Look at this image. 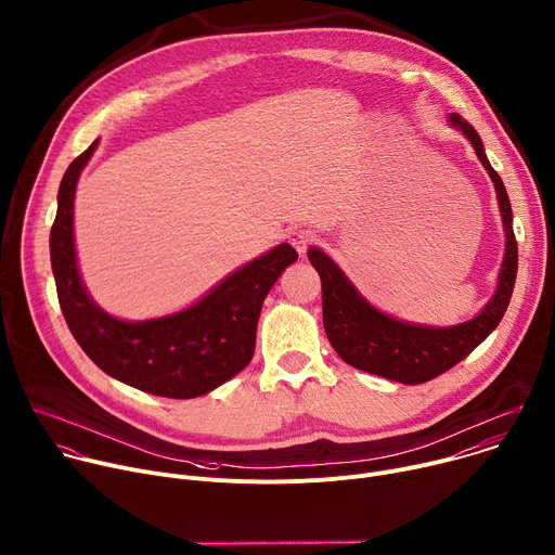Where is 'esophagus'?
I'll return each mask as SVG.
<instances>
[{
    "label": "esophagus",
    "mask_w": 555,
    "mask_h": 555,
    "mask_svg": "<svg viewBox=\"0 0 555 555\" xmlns=\"http://www.w3.org/2000/svg\"><path fill=\"white\" fill-rule=\"evenodd\" d=\"M288 241H291V245L297 249V254L304 256V254L308 251V247L312 245L314 234H312L310 230H293V232L288 234Z\"/></svg>",
    "instance_id": "obj_1"
}]
</instances>
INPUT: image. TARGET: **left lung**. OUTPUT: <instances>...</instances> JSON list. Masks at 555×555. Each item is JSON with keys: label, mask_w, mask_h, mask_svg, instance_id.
I'll return each mask as SVG.
<instances>
[{"label": "left lung", "mask_w": 555, "mask_h": 555, "mask_svg": "<svg viewBox=\"0 0 555 555\" xmlns=\"http://www.w3.org/2000/svg\"><path fill=\"white\" fill-rule=\"evenodd\" d=\"M451 125L464 131L475 146L479 162L492 177L507 236L499 288L490 304L473 321L453 327L402 323L370 306L348 282L341 269L323 251H308V260L321 275L323 327L332 348L348 365L404 385L433 380L464 361L503 319L518 271V245L512 228V205L505 185L499 172L490 166L479 133L457 114L451 116Z\"/></svg>", "instance_id": "1"}]
</instances>
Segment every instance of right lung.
Segmentation results:
<instances>
[{"instance_id": "obj_1", "label": "right lung", "mask_w": 555, "mask_h": 555, "mask_svg": "<svg viewBox=\"0 0 555 555\" xmlns=\"http://www.w3.org/2000/svg\"><path fill=\"white\" fill-rule=\"evenodd\" d=\"M98 140L63 175L50 232L59 304L74 339L108 376L164 398H196L245 370L256 350L262 301L282 271L297 260L280 245L220 282L194 306L162 319L120 321L98 308L82 288L74 251V192Z\"/></svg>"}]
</instances>
